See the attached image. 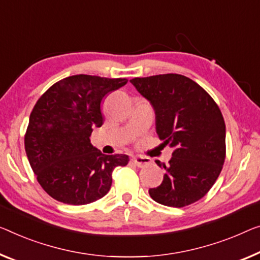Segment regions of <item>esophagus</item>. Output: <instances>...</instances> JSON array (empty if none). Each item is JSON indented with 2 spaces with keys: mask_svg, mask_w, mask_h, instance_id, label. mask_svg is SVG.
<instances>
[{
  "mask_svg": "<svg viewBox=\"0 0 260 260\" xmlns=\"http://www.w3.org/2000/svg\"><path fill=\"white\" fill-rule=\"evenodd\" d=\"M132 161H133V164L137 166V167H139V168L145 167V166H147V165L149 164V158L142 157V156L133 157V158H132Z\"/></svg>",
  "mask_w": 260,
  "mask_h": 260,
  "instance_id": "esophagus-1",
  "label": "esophagus"
}]
</instances>
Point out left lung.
Segmentation results:
<instances>
[{"instance_id": "8db88e82", "label": "left lung", "mask_w": 260, "mask_h": 260, "mask_svg": "<svg viewBox=\"0 0 260 260\" xmlns=\"http://www.w3.org/2000/svg\"><path fill=\"white\" fill-rule=\"evenodd\" d=\"M155 111L156 133L174 149L155 202L182 208L205 196L225 160V122L209 93L188 77L167 73L131 80Z\"/></svg>"}]
</instances>
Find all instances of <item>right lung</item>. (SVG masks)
Here are the masks:
<instances>
[{"instance_id": "1", "label": "right lung", "mask_w": 260, "mask_h": 260, "mask_svg": "<svg viewBox=\"0 0 260 260\" xmlns=\"http://www.w3.org/2000/svg\"><path fill=\"white\" fill-rule=\"evenodd\" d=\"M127 81L76 75L37 100L24 147L38 183L52 199L71 205L94 202L110 190L114 168L128 164L127 155H105L90 141L93 128L104 122L103 99Z\"/></svg>"}]
</instances>
